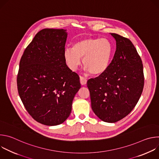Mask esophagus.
Instances as JSON below:
<instances>
[{
    "instance_id": "obj_1",
    "label": "esophagus",
    "mask_w": 159,
    "mask_h": 159,
    "mask_svg": "<svg viewBox=\"0 0 159 159\" xmlns=\"http://www.w3.org/2000/svg\"><path fill=\"white\" fill-rule=\"evenodd\" d=\"M80 84L81 85H84L87 84V79L83 77H81L80 76Z\"/></svg>"
}]
</instances>
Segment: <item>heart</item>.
I'll return each mask as SVG.
<instances>
[{"mask_svg": "<svg viewBox=\"0 0 159 159\" xmlns=\"http://www.w3.org/2000/svg\"><path fill=\"white\" fill-rule=\"evenodd\" d=\"M112 53V44L108 39L87 38L76 41L72 48H66L63 57L72 71L77 69L82 58L84 70L99 75L108 69Z\"/></svg>", "mask_w": 159, "mask_h": 159, "instance_id": "obj_1", "label": "heart"}]
</instances>
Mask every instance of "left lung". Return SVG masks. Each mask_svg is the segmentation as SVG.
Masks as SVG:
<instances>
[{
    "label": "left lung",
    "mask_w": 159,
    "mask_h": 159,
    "mask_svg": "<svg viewBox=\"0 0 159 159\" xmlns=\"http://www.w3.org/2000/svg\"><path fill=\"white\" fill-rule=\"evenodd\" d=\"M116 50L108 69L88 80L92 109L102 121L117 122L133 109L143 91L144 76L140 57L131 41L111 33Z\"/></svg>",
    "instance_id": "1"
}]
</instances>
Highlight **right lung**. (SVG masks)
I'll return each instance as SVG.
<instances>
[{
  "instance_id": "1",
  "label": "right lung",
  "mask_w": 159,
  "mask_h": 159,
  "mask_svg": "<svg viewBox=\"0 0 159 159\" xmlns=\"http://www.w3.org/2000/svg\"><path fill=\"white\" fill-rule=\"evenodd\" d=\"M66 30L39 31L22 55L17 77L18 93L32 118L56 126L70 115L72 101L81 85L79 75L63 57Z\"/></svg>"
}]
</instances>
